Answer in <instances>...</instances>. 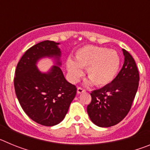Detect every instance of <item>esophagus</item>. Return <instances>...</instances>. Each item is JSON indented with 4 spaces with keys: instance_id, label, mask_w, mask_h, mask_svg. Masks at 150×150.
I'll return each instance as SVG.
<instances>
[{
    "instance_id": "obj_1",
    "label": "esophagus",
    "mask_w": 150,
    "mask_h": 150,
    "mask_svg": "<svg viewBox=\"0 0 150 150\" xmlns=\"http://www.w3.org/2000/svg\"><path fill=\"white\" fill-rule=\"evenodd\" d=\"M76 92H77V94H81L85 92V90L83 89V88H80V87H78L77 90H76Z\"/></svg>"
}]
</instances>
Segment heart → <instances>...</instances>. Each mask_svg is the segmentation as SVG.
Instances as JSON below:
<instances>
[{
	"label": "heart",
	"mask_w": 150,
	"mask_h": 150,
	"mask_svg": "<svg viewBox=\"0 0 150 150\" xmlns=\"http://www.w3.org/2000/svg\"><path fill=\"white\" fill-rule=\"evenodd\" d=\"M120 67L117 52L106 47L87 45L79 48L75 54V61L68 58L66 67L72 82L77 81L83 75L82 68H86V75L96 86H104L113 80Z\"/></svg>",
	"instance_id": "1"
}]
</instances>
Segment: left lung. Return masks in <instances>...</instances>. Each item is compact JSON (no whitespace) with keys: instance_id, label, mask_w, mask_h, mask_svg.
<instances>
[{"instance_id":"1","label":"left lung","mask_w":150,"mask_h":150,"mask_svg":"<svg viewBox=\"0 0 150 150\" xmlns=\"http://www.w3.org/2000/svg\"><path fill=\"white\" fill-rule=\"evenodd\" d=\"M122 50L124 64L110 83L91 93L87 106L90 120L97 126L107 128L118 124L129 112L138 88L139 72L132 56Z\"/></svg>"}]
</instances>
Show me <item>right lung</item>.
Returning a JSON list of instances; mask_svg holds the SVG:
<instances>
[{
	"instance_id": "add662e5",
	"label": "right lung",
	"mask_w": 150,
	"mask_h": 150,
	"mask_svg": "<svg viewBox=\"0 0 150 150\" xmlns=\"http://www.w3.org/2000/svg\"><path fill=\"white\" fill-rule=\"evenodd\" d=\"M60 43L46 40L25 52L17 64L14 78L16 95L26 114L38 124L53 126L64 119L76 96V88L66 80L62 66ZM43 58L54 62L48 71L37 67Z\"/></svg>"
}]
</instances>
